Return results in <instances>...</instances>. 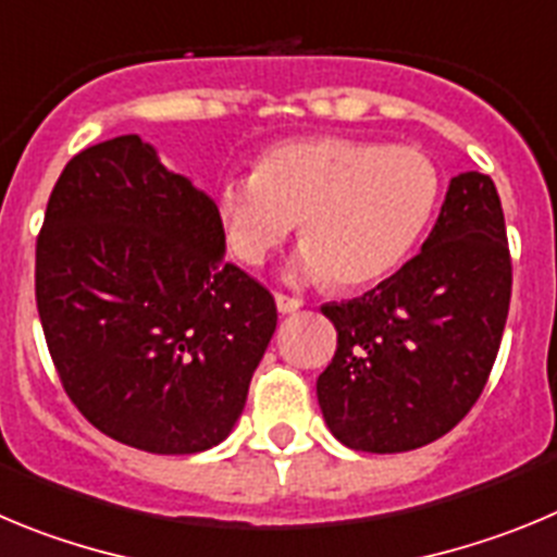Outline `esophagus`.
I'll list each match as a JSON object with an SVG mask.
<instances>
[{
    "label": "esophagus",
    "mask_w": 557,
    "mask_h": 557,
    "mask_svg": "<svg viewBox=\"0 0 557 557\" xmlns=\"http://www.w3.org/2000/svg\"><path fill=\"white\" fill-rule=\"evenodd\" d=\"M274 302H277L280 313H294V310L302 308V299L288 297V294H274Z\"/></svg>",
    "instance_id": "esophagus-1"
}]
</instances>
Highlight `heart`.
<instances>
[{
    "mask_svg": "<svg viewBox=\"0 0 557 557\" xmlns=\"http://www.w3.org/2000/svg\"><path fill=\"white\" fill-rule=\"evenodd\" d=\"M441 177L416 147L344 135L297 138L267 149L255 174L216 188V213L233 255L260 267L299 219L308 244L294 274H333L344 288L377 283L403 263L435 213Z\"/></svg>",
    "mask_w": 557,
    "mask_h": 557,
    "instance_id": "b5f03b06",
    "label": "heart"
}]
</instances>
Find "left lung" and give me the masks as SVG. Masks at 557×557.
I'll return each instance as SVG.
<instances>
[{
    "label": "left lung",
    "instance_id": "1",
    "mask_svg": "<svg viewBox=\"0 0 557 557\" xmlns=\"http://www.w3.org/2000/svg\"><path fill=\"white\" fill-rule=\"evenodd\" d=\"M508 305L499 194L488 174H458L422 252L363 297L322 305L338 333L315 380L330 433L377 455L449 433L483 394Z\"/></svg>",
    "mask_w": 557,
    "mask_h": 557
}]
</instances>
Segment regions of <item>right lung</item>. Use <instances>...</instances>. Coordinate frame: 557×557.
<instances>
[{"mask_svg": "<svg viewBox=\"0 0 557 557\" xmlns=\"http://www.w3.org/2000/svg\"><path fill=\"white\" fill-rule=\"evenodd\" d=\"M35 302L79 413L154 455L227 438L277 327L272 294L224 263L216 202L138 135L66 163L35 244Z\"/></svg>", "mask_w": 557, "mask_h": 557, "instance_id": "right-lung-1", "label": "right lung"}]
</instances>
